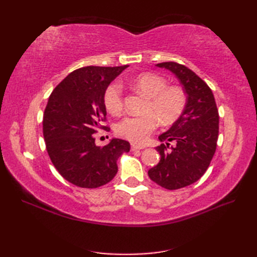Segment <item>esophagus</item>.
<instances>
[{"mask_svg":"<svg viewBox=\"0 0 257 257\" xmlns=\"http://www.w3.org/2000/svg\"><path fill=\"white\" fill-rule=\"evenodd\" d=\"M144 147L141 146H137V145H132V150L136 151V150H143Z\"/></svg>","mask_w":257,"mask_h":257,"instance_id":"obj_1","label":"esophagus"}]
</instances>
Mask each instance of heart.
<instances>
[{"label":"heart","instance_id":"obj_1","mask_svg":"<svg viewBox=\"0 0 257 257\" xmlns=\"http://www.w3.org/2000/svg\"><path fill=\"white\" fill-rule=\"evenodd\" d=\"M133 87L148 98L144 116L125 117L117 123L119 137L134 144H145L159 124H169L181 116L187 106V95L181 87L168 86L165 77L154 73H144L132 79ZM103 103L107 110L118 114L123 108V91L118 83L109 85L103 94Z\"/></svg>","mask_w":257,"mask_h":257}]
</instances>
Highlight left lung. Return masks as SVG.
Masks as SVG:
<instances>
[{
    "label": "left lung",
    "instance_id": "left-lung-1",
    "mask_svg": "<svg viewBox=\"0 0 257 257\" xmlns=\"http://www.w3.org/2000/svg\"><path fill=\"white\" fill-rule=\"evenodd\" d=\"M157 66L176 74L187 94V106L172 127L159 136L162 144L156 149L161 158L148 174L160 187L177 190L198 181L209 168L219 137V111L211 88L192 70L174 62Z\"/></svg>",
    "mask_w": 257,
    "mask_h": 257
}]
</instances>
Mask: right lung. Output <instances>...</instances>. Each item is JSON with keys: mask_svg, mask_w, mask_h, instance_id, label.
I'll use <instances>...</instances> for the list:
<instances>
[{"mask_svg": "<svg viewBox=\"0 0 257 257\" xmlns=\"http://www.w3.org/2000/svg\"><path fill=\"white\" fill-rule=\"evenodd\" d=\"M87 66L70 73L48 98L43 116V135L54 167L68 182L96 189L116 176L117 160L129 152L130 144L112 139L102 148L95 135L106 121L103 94L109 84L127 68Z\"/></svg>", "mask_w": 257, "mask_h": 257, "instance_id": "1", "label": "right lung"}]
</instances>
